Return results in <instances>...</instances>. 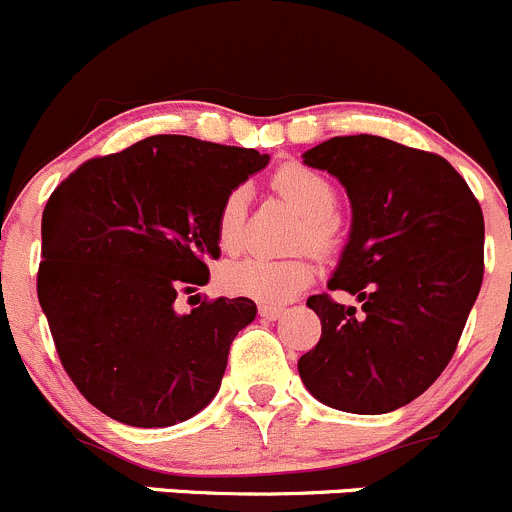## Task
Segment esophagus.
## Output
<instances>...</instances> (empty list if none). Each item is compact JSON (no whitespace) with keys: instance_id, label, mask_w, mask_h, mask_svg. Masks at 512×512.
Returning <instances> with one entry per match:
<instances>
[{"instance_id":"esophagus-1","label":"esophagus","mask_w":512,"mask_h":512,"mask_svg":"<svg viewBox=\"0 0 512 512\" xmlns=\"http://www.w3.org/2000/svg\"><path fill=\"white\" fill-rule=\"evenodd\" d=\"M258 313H261L263 318H271V321H276V318H281L283 313H286V308L276 306V303H261V306H258Z\"/></svg>"}]
</instances>
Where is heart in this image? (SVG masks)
I'll use <instances>...</instances> for the list:
<instances>
[{"label":"heart","instance_id":"heart-1","mask_svg":"<svg viewBox=\"0 0 512 512\" xmlns=\"http://www.w3.org/2000/svg\"><path fill=\"white\" fill-rule=\"evenodd\" d=\"M273 189L298 209L303 224L296 234V246L331 254L341 244V219L336 211L338 196L331 181L303 164H286L273 174ZM246 189L236 186L216 211V241L224 251H239L244 244ZM313 266L306 258H266L249 256L226 263L221 283L236 296H249L261 303H281L308 286Z\"/></svg>","mask_w":512,"mask_h":512}]
</instances>
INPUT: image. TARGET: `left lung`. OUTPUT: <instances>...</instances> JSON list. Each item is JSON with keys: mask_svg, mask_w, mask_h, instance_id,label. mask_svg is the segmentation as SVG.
Segmentation results:
<instances>
[{"mask_svg": "<svg viewBox=\"0 0 512 512\" xmlns=\"http://www.w3.org/2000/svg\"><path fill=\"white\" fill-rule=\"evenodd\" d=\"M303 164L336 176L351 199V236L328 288L356 296L361 313L328 293L308 298L321 341L298 373L336 411L391 413L453 358L483 283V211L443 156L383 136H333Z\"/></svg>", "mask_w": 512, "mask_h": 512, "instance_id": "obj_1", "label": "left lung"}]
</instances>
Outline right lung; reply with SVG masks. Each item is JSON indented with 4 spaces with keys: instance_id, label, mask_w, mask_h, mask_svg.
I'll use <instances>...</instances> for the list:
<instances>
[{
    "instance_id": "right-lung-1",
    "label": "right lung",
    "mask_w": 512,
    "mask_h": 512,
    "mask_svg": "<svg viewBox=\"0 0 512 512\" xmlns=\"http://www.w3.org/2000/svg\"><path fill=\"white\" fill-rule=\"evenodd\" d=\"M266 164L256 149L159 134L89 159L49 196L39 303L64 371L101 413L166 428L214 401L256 303L196 293L179 313L176 298L209 283L216 211Z\"/></svg>"
}]
</instances>
